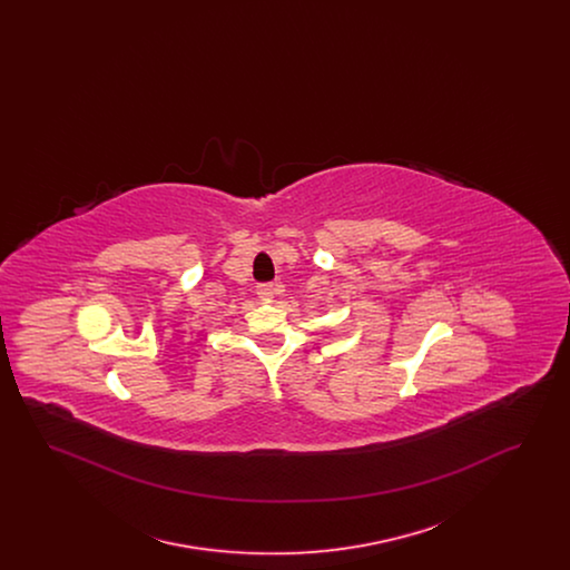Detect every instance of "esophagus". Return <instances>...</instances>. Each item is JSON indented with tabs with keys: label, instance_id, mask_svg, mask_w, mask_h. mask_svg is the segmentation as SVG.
I'll use <instances>...</instances> for the list:
<instances>
[{
	"label": "esophagus",
	"instance_id": "1",
	"mask_svg": "<svg viewBox=\"0 0 570 570\" xmlns=\"http://www.w3.org/2000/svg\"><path fill=\"white\" fill-rule=\"evenodd\" d=\"M256 295L261 298H273L275 297V286L273 284H258Z\"/></svg>",
	"mask_w": 570,
	"mask_h": 570
}]
</instances>
